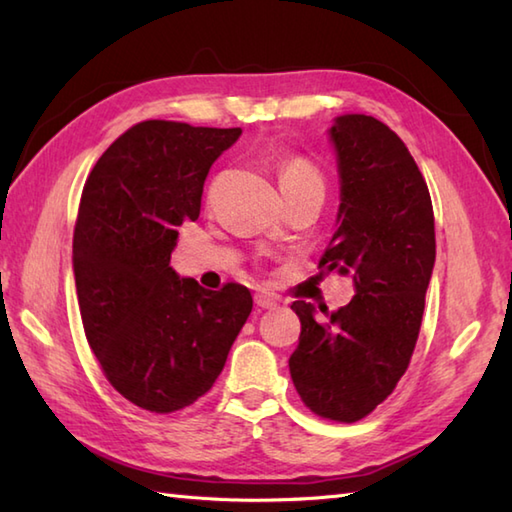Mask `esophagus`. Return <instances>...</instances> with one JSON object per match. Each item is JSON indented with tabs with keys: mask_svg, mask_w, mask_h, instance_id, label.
Here are the masks:
<instances>
[{
	"mask_svg": "<svg viewBox=\"0 0 512 512\" xmlns=\"http://www.w3.org/2000/svg\"><path fill=\"white\" fill-rule=\"evenodd\" d=\"M255 303H257V308H262V310H273V308H277V299L266 295V292H257V295H255Z\"/></svg>",
	"mask_w": 512,
	"mask_h": 512,
	"instance_id": "esophagus-1",
	"label": "esophagus"
}]
</instances>
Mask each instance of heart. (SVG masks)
<instances>
[{"label":"heart","instance_id":"heart-1","mask_svg":"<svg viewBox=\"0 0 512 512\" xmlns=\"http://www.w3.org/2000/svg\"><path fill=\"white\" fill-rule=\"evenodd\" d=\"M279 187L284 193L319 187L323 189V178L319 169L306 158H286L279 162Z\"/></svg>","mask_w":512,"mask_h":512}]
</instances>
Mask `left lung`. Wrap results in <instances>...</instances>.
<instances>
[{
  "label": "left lung",
  "mask_w": 512,
  "mask_h": 512,
  "mask_svg": "<svg viewBox=\"0 0 512 512\" xmlns=\"http://www.w3.org/2000/svg\"><path fill=\"white\" fill-rule=\"evenodd\" d=\"M339 169V213L319 266L354 279L345 308L317 317L295 301L301 321L290 376L321 418L356 422L405 374L418 341L436 228L427 182L407 145L365 114L336 116L328 129Z\"/></svg>",
  "instance_id": "1"
}]
</instances>
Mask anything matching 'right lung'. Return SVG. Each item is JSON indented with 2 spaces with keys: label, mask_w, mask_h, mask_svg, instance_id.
Masks as SVG:
<instances>
[{
  "label": "right lung",
  "mask_w": 512,
  "mask_h": 512,
  "mask_svg": "<svg viewBox=\"0 0 512 512\" xmlns=\"http://www.w3.org/2000/svg\"><path fill=\"white\" fill-rule=\"evenodd\" d=\"M242 129L145 121L116 138L81 195L72 268L85 336L118 394L156 413L204 396L253 310L248 288L204 290L169 266L204 180Z\"/></svg>",
  "instance_id": "1"
}]
</instances>
